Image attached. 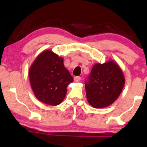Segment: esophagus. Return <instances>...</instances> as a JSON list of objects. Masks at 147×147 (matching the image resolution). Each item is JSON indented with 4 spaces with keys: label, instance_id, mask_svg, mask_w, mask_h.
I'll return each mask as SVG.
<instances>
[{
    "label": "esophagus",
    "instance_id": "obj_1",
    "mask_svg": "<svg viewBox=\"0 0 147 147\" xmlns=\"http://www.w3.org/2000/svg\"><path fill=\"white\" fill-rule=\"evenodd\" d=\"M81 80H82V77H74V81H75V82H80Z\"/></svg>",
    "mask_w": 147,
    "mask_h": 147
}]
</instances>
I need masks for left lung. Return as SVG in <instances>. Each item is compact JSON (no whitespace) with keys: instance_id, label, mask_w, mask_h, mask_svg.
Returning <instances> with one entry per match:
<instances>
[{"instance_id":"obj_1","label":"left lung","mask_w":147,"mask_h":147,"mask_svg":"<svg viewBox=\"0 0 147 147\" xmlns=\"http://www.w3.org/2000/svg\"><path fill=\"white\" fill-rule=\"evenodd\" d=\"M124 84L122 70L114 61L96 63L85 84L88 102L96 109L107 107L118 98Z\"/></svg>"}]
</instances>
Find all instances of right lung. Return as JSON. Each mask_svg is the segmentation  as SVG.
Instances as JSON below:
<instances>
[{
    "label": "right lung",
    "mask_w": 147,
    "mask_h": 147,
    "mask_svg": "<svg viewBox=\"0 0 147 147\" xmlns=\"http://www.w3.org/2000/svg\"><path fill=\"white\" fill-rule=\"evenodd\" d=\"M34 94L40 102L57 106L63 102L73 78L63 65V59L51 50L38 55L29 70Z\"/></svg>",
    "instance_id": "right-lung-1"
}]
</instances>
